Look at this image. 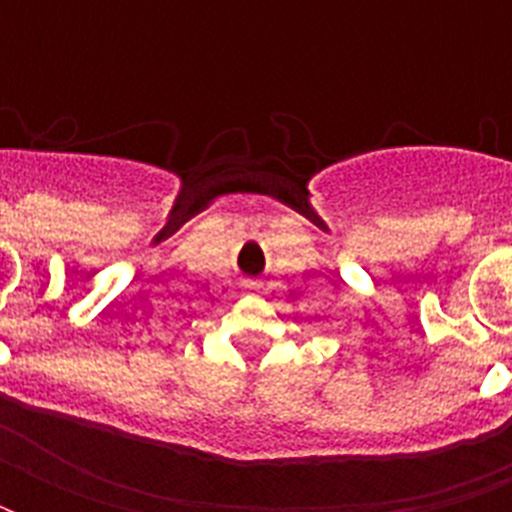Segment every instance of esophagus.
<instances>
[{
	"mask_svg": "<svg viewBox=\"0 0 512 512\" xmlns=\"http://www.w3.org/2000/svg\"><path fill=\"white\" fill-rule=\"evenodd\" d=\"M247 287H249V289H260V284H257V281H249Z\"/></svg>",
	"mask_w": 512,
	"mask_h": 512,
	"instance_id": "1",
	"label": "esophagus"
}]
</instances>
